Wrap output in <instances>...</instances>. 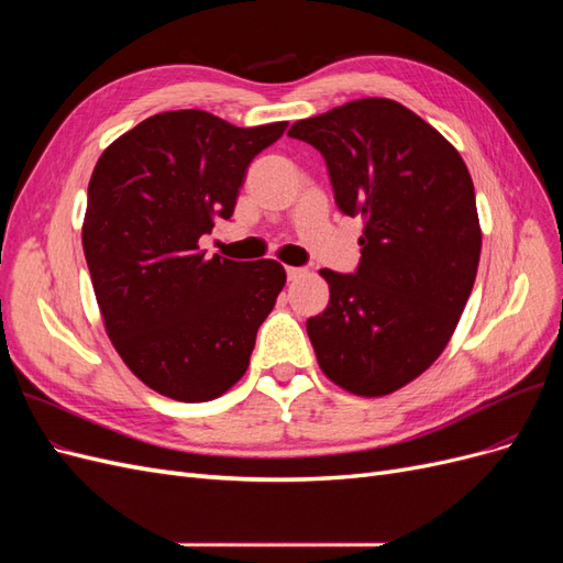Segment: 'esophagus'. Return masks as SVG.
Returning <instances> with one entry per match:
<instances>
[{
	"label": "esophagus",
	"instance_id": "esophagus-1",
	"mask_svg": "<svg viewBox=\"0 0 563 563\" xmlns=\"http://www.w3.org/2000/svg\"><path fill=\"white\" fill-rule=\"evenodd\" d=\"M305 275V269L302 267H286V277H288V282H296V279H300Z\"/></svg>",
	"mask_w": 563,
	"mask_h": 563
}]
</instances>
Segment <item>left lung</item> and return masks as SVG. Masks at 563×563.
<instances>
[{"instance_id":"left-lung-1","label":"left lung","mask_w":563,"mask_h":563,"mask_svg":"<svg viewBox=\"0 0 563 563\" xmlns=\"http://www.w3.org/2000/svg\"><path fill=\"white\" fill-rule=\"evenodd\" d=\"M329 166L338 209L362 216L354 275L321 269L329 308L308 319L327 376L385 397L444 352L482 253L474 185L457 150L389 98L352 100L288 131Z\"/></svg>"}]
</instances>
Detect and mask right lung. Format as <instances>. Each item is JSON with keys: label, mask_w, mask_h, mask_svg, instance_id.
Returning a JSON list of instances; mask_svg holds the SVG:
<instances>
[{"label": "right lung", "mask_w": 563, "mask_h": 563, "mask_svg": "<svg viewBox=\"0 0 563 563\" xmlns=\"http://www.w3.org/2000/svg\"><path fill=\"white\" fill-rule=\"evenodd\" d=\"M286 126L159 112L93 168L81 228L93 294L119 356L164 397L211 401L249 368L286 272L267 258L207 261L199 236L230 220L249 164Z\"/></svg>", "instance_id": "obj_1"}]
</instances>
